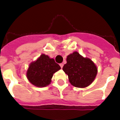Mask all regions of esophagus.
<instances>
[{
    "instance_id": "34e87169",
    "label": "esophagus",
    "mask_w": 120,
    "mask_h": 120,
    "mask_svg": "<svg viewBox=\"0 0 120 120\" xmlns=\"http://www.w3.org/2000/svg\"><path fill=\"white\" fill-rule=\"evenodd\" d=\"M60 67H61L62 68V67H64V64H62H62H60Z\"/></svg>"
}]
</instances>
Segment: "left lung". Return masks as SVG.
Listing matches in <instances>:
<instances>
[{
	"mask_svg": "<svg viewBox=\"0 0 120 120\" xmlns=\"http://www.w3.org/2000/svg\"><path fill=\"white\" fill-rule=\"evenodd\" d=\"M63 70L68 75L70 83L78 88L89 86L98 71L95 64L90 58H84L77 52L68 55Z\"/></svg>",
	"mask_w": 120,
	"mask_h": 120,
	"instance_id": "left-lung-1",
	"label": "left lung"
}]
</instances>
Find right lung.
Instances as JSON below:
<instances>
[{
    "label": "right lung",
    "mask_w": 120,
    "mask_h": 120,
    "mask_svg": "<svg viewBox=\"0 0 120 120\" xmlns=\"http://www.w3.org/2000/svg\"><path fill=\"white\" fill-rule=\"evenodd\" d=\"M60 65L48 55L42 54L32 62L27 71L29 81L37 87H45L51 83L53 73L60 69Z\"/></svg>",
    "instance_id": "obj_1"
}]
</instances>
